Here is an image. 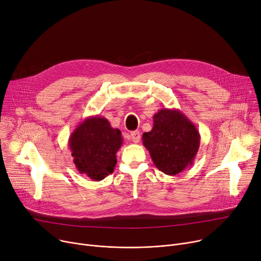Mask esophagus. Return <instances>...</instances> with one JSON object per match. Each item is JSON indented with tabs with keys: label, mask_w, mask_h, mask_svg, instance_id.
Segmentation results:
<instances>
[{
	"label": "esophagus",
	"mask_w": 261,
	"mask_h": 261,
	"mask_svg": "<svg viewBox=\"0 0 261 261\" xmlns=\"http://www.w3.org/2000/svg\"><path fill=\"white\" fill-rule=\"evenodd\" d=\"M130 138H132V140H133V142L139 143L140 140H141V134H140V133L137 132V130L132 132V133H130Z\"/></svg>",
	"instance_id": "obj_1"
}]
</instances>
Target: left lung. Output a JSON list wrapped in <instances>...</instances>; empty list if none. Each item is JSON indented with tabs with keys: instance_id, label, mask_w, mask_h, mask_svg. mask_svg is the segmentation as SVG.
<instances>
[{
	"instance_id": "obj_1",
	"label": "left lung",
	"mask_w": 261,
	"mask_h": 261,
	"mask_svg": "<svg viewBox=\"0 0 261 261\" xmlns=\"http://www.w3.org/2000/svg\"><path fill=\"white\" fill-rule=\"evenodd\" d=\"M142 140L156 168L175 175L192 165L200 136L181 111L161 109L153 116L152 129L144 133Z\"/></svg>"
}]
</instances>
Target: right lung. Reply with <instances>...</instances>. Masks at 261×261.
<instances>
[{"label":"right lung","instance_id":"right-lung-1","mask_svg":"<svg viewBox=\"0 0 261 261\" xmlns=\"http://www.w3.org/2000/svg\"><path fill=\"white\" fill-rule=\"evenodd\" d=\"M122 143L121 132L100 116L86 118L69 138L76 169L93 181H101L114 171L116 153Z\"/></svg>","mask_w":261,"mask_h":261}]
</instances>
